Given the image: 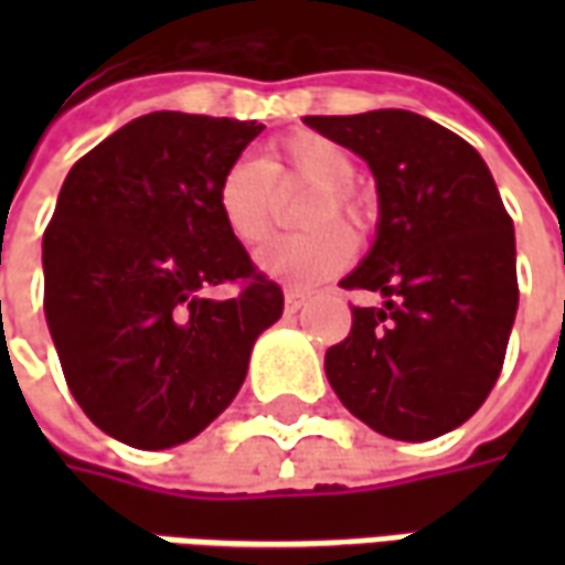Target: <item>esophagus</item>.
I'll use <instances>...</instances> for the list:
<instances>
[{
    "instance_id": "34e87169",
    "label": "esophagus",
    "mask_w": 565,
    "mask_h": 565,
    "mask_svg": "<svg viewBox=\"0 0 565 565\" xmlns=\"http://www.w3.org/2000/svg\"><path fill=\"white\" fill-rule=\"evenodd\" d=\"M306 302H308L306 294H296V290H287V294H284V306H287V311H299Z\"/></svg>"
}]
</instances>
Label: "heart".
<instances>
[{"label": "heart", "mask_w": 565, "mask_h": 565, "mask_svg": "<svg viewBox=\"0 0 565 565\" xmlns=\"http://www.w3.org/2000/svg\"><path fill=\"white\" fill-rule=\"evenodd\" d=\"M356 160L351 150L320 132H290L269 148L266 162L238 157L217 181V214L238 245L257 247L271 233L278 186L308 184L315 193L302 209L308 233L275 238L259 254V269L290 287H315L348 266L354 238L339 221L360 230L366 223V202L354 190Z\"/></svg>", "instance_id": "heart-1"}]
</instances>
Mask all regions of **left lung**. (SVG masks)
<instances>
[{"label":"left lung","mask_w":565,"mask_h":565,"mask_svg":"<svg viewBox=\"0 0 565 565\" xmlns=\"http://www.w3.org/2000/svg\"><path fill=\"white\" fill-rule=\"evenodd\" d=\"M306 124L369 162L381 209L375 245L342 287L387 302L351 308L327 379L381 436H445L493 391L518 311L514 226L493 174L469 141L415 111Z\"/></svg>","instance_id":"1"}]
</instances>
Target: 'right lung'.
Returning <instances> with one entry per match:
<instances>
[{
	"label": "right lung",
	"instance_id": "1",
	"mask_svg": "<svg viewBox=\"0 0 565 565\" xmlns=\"http://www.w3.org/2000/svg\"><path fill=\"white\" fill-rule=\"evenodd\" d=\"M257 120L153 111L84 153L44 230V318L75 403L141 450L199 436L233 403L281 287L217 214ZM235 282L233 300L207 299Z\"/></svg>",
	"mask_w": 565,
	"mask_h": 565
}]
</instances>
